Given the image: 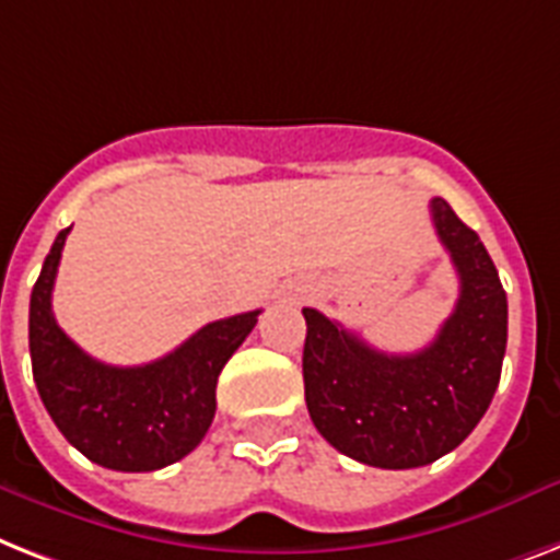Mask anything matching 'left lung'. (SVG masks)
I'll use <instances>...</instances> for the list:
<instances>
[{"label":"left lung","instance_id":"1","mask_svg":"<svg viewBox=\"0 0 560 560\" xmlns=\"http://www.w3.org/2000/svg\"><path fill=\"white\" fill-rule=\"evenodd\" d=\"M431 221L460 276L454 313L417 353H385L304 307L302 374L313 425L376 469H417L469 438L501 383L506 293L475 230L434 198Z\"/></svg>","mask_w":560,"mask_h":560}]
</instances>
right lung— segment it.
Listing matches in <instances>:
<instances>
[{"label":"right lung","instance_id":"add662e5","mask_svg":"<svg viewBox=\"0 0 560 560\" xmlns=\"http://www.w3.org/2000/svg\"><path fill=\"white\" fill-rule=\"evenodd\" d=\"M68 233L71 226L54 238L31 293L28 345L36 390L62 438L91 463L115 471L163 469L186 457L209 431L218 374L261 311L209 322L149 365L97 362L62 334L51 311Z\"/></svg>","mask_w":560,"mask_h":560}]
</instances>
